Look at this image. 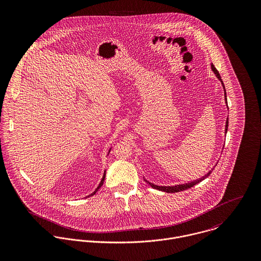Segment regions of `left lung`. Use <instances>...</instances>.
<instances>
[{"label":"left lung","instance_id":"obj_1","mask_svg":"<svg viewBox=\"0 0 261 261\" xmlns=\"http://www.w3.org/2000/svg\"><path fill=\"white\" fill-rule=\"evenodd\" d=\"M211 69H212V71L214 72V74L216 75V77L220 80V82H221V84H222V86H223L224 88V96H225V103H226V106H227V96H226V90H225V86H224L223 81H222V79H221V76L219 74V72L217 71V69L215 68V66L213 65V63H211ZM227 108H228V106H227ZM227 129H228V117H227V119H226V123H225V136H226V134H227ZM217 165V164H216ZM215 165V166H216ZM215 166H214V168H215ZM214 168H212L205 176H203V177H201V178H199V179H197V180H194L193 182H188V183H185V184H179V185H175V186H158V185H154V184H152V183H150L149 182L148 180H146L145 179V181L149 184V186L151 187V188H153V189H156V190H159V191H163V192H167V193H177V192H180V191H184V190H187V189H189V188H191V187L195 186L196 184H198V183H200V182H202L203 180H205L207 177H209L210 176V174L212 173V171H213V169Z\"/></svg>","mask_w":261,"mask_h":261}]
</instances>
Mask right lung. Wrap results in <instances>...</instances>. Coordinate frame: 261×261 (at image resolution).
Instances as JSON below:
<instances>
[{"mask_svg": "<svg viewBox=\"0 0 261 261\" xmlns=\"http://www.w3.org/2000/svg\"><path fill=\"white\" fill-rule=\"evenodd\" d=\"M111 150H112V148H111V149H110V150H109V153H110V151H111ZM109 153H108V154H109ZM105 179H106V171H105V173H103V176H102V179H101V181H100V183H99V185H98V186H97V188H96V189H95V191H93V192H92V193H91V194H90V195H88V196H87V197H90V196H93V195H94V194H95V193H96V192H97V191H98V189H99V188H100V187L102 186V185H103V182H105Z\"/></svg>", "mask_w": 261, "mask_h": 261, "instance_id": "right-lung-1", "label": "right lung"}]
</instances>
